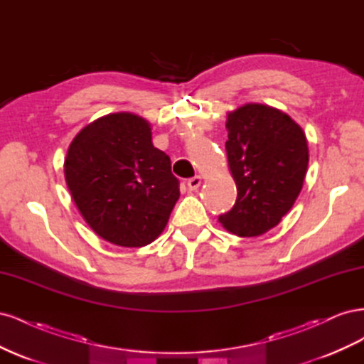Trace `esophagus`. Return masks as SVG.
<instances>
[{
	"instance_id": "esophagus-1",
	"label": "esophagus",
	"mask_w": 364,
	"mask_h": 364,
	"mask_svg": "<svg viewBox=\"0 0 364 364\" xmlns=\"http://www.w3.org/2000/svg\"><path fill=\"white\" fill-rule=\"evenodd\" d=\"M200 183H202V178H200V176H194V178L188 179V182H186V185H188V190H190V191H196V190L200 186Z\"/></svg>"
}]
</instances>
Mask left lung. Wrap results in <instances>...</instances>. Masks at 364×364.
Masks as SVG:
<instances>
[{
    "instance_id": "8db88e82",
    "label": "left lung",
    "mask_w": 364,
    "mask_h": 364,
    "mask_svg": "<svg viewBox=\"0 0 364 364\" xmlns=\"http://www.w3.org/2000/svg\"><path fill=\"white\" fill-rule=\"evenodd\" d=\"M226 129L238 194L218 222L235 235L255 237L277 226L299 196L308 167L306 138L287 114L252 103L230 112Z\"/></svg>"
}]
</instances>
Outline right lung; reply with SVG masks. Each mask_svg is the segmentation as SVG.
I'll return each instance as SVG.
<instances>
[{
  "mask_svg": "<svg viewBox=\"0 0 364 364\" xmlns=\"http://www.w3.org/2000/svg\"><path fill=\"white\" fill-rule=\"evenodd\" d=\"M65 179L86 223L124 247L150 245L179 199L168 155L146 119L111 114L82 129L65 159Z\"/></svg>",
  "mask_w": 364,
  "mask_h": 364,
  "instance_id": "obj_1",
  "label": "right lung"
}]
</instances>
